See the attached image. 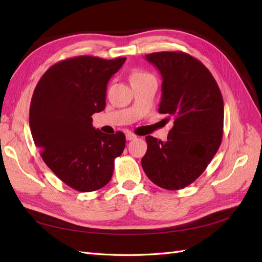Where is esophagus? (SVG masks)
I'll list each match as a JSON object with an SVG mask.
<instances>
[{"instance_id": "esophagus-1", "label": "esophagus", "mask_w": 262, "mask_h": 262, "mask_svg": "<svg viewBox=\"0 0 262 262\" xmlns=\"http://www.w3.org/2000/svg\"><path fill=\"white\" fill-rule=\"evenodd\" d=\"M125 138H126V140H128V141H131V140L137 139L138 137L134 133H132V132H128V133L125 134Z\"/></svg>"}]
</instances>
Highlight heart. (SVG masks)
<instances>
[{
	"label": "heart",
	"mask_w": 262,
	"mask_h": 262,
	"mask_svg": "<svg viewBox=\"0 0 262 262\" xmlns=\"http://www.w3.org/2000/svg\"><path fill=\"white\" fill-rule=\"evenodd\" d=\"M149 77H153L152 75H150L149 73L145 72V71L143 70H134L132 71V73L130 75V80H131V83L133 82H137V81H143V80H146V78H149Z\"/></svg>",
	"instance_id": "1"
}]
</instances>
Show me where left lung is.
Returning a JSON list of instances; mask_svg holds the SVG:
<instances>
[{
  "mask_svg": "<svg viewBox=\"0 0 262 262\" xmlns=\"http://www.w3.org/2000/svg\"><path fill=\"white\" fill-rule=\"evenodd\" d=\"M160 71L162 100L158 113L172 118L167 141L147 136L141 161L158 187L179 190L199 177L216 154L223 137L224 102L216 81L202 62L181 51L146 54Z\"/></svg>",
  "mask_w": 262,
  "mask_h": 262,
  "instance_id": "8db88e82",
  "label": "left lung"
}]
</instances>
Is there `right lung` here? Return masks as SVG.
Here are the masks:
<instances>
[{
  "label": "right lung",
  "instance_id": "right-lung-1",
  "mask_svg": "<svg viewBox=\"0 0 262 262\" xmlns=\"http://www.w3.org/2000/svg\"><path fill=\"white\" fill-rule=\"evenodd\" d=\"M124 61L92 55L60 61L46 71L31 97L29 125L35 145L55 176L77 191L106 186L115 158L124 149L122 132L110 136L92 123V116L106 107L108 81Z\"/></svg>",
  "mask_w": 262,
  "mask_h": 262
}]
</instances>
